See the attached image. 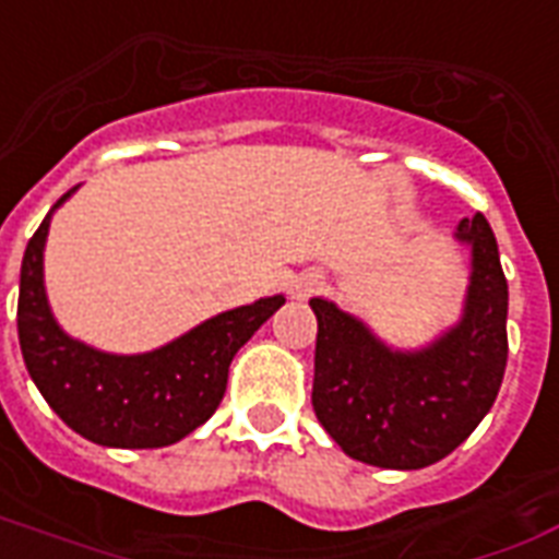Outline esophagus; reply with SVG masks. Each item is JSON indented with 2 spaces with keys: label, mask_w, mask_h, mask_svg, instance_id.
<instances>
[{
  "label": "esophagus",
  "mask_w": 559,
  "mask_h": 559,
  "mask_svg": "<svg viewBox=\"0 0 559 559\" xmlns=\"http://www.w3.org/2000/svg\"><path fill=\"white\" fill-rule=\"evenodd\" d=\"M320 288H323V274H320V271H306V274H300L292 283V297L306 300L311 294H318Z\"/></svg>",
  "instance_id": "esophagus-1"
}]
</instances>
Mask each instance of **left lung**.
Here are the masks:
<instances>
[{
    "label": "left lung",
    "instance_id": "left-lung-1",
    "mask_svg": "<svg viewBox=\"0 0 559 559\" xmlns=\"http://www.w3.org/2000/svg\"><path fill=\"white\" fill-rule=\"evenodd\" d=\"M469 248L461 318L417 349L391 347L338 302L318 318L311 405L329 437L361 464L423 469L455 452L487 417L508 365V280L481 212L457 224Z\"/></svg>",
    "mask_w": 559,
    "mask_h": 559
}]
</instances>
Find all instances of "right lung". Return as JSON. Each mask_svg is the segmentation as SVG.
<instances>
[{
    "instance_id": "1",
    "label": "right lung",
    "mask_w": 559,
    "mask_h": 559,
    "mask_svg": "<svg viewBox=\"0 0 559 559\" xmlns=\"http://www.w3.org/2000/svg\"><path fill=\"white\" fill-rule=\"evenodd\" d=\"M75 192L78 186L51 206L25 248L16 329L28 376L51 411L93 443L110 449L171 445L215 414L233 356L285 297L274 294L221 311L151 353L119 356L90 347L55 320L43 280L51 215Z\"/></svg>"
}]
</instances>
